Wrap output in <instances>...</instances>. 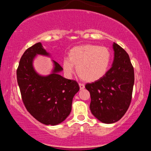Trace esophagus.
Here are the masks:
<instances>
[{
	"label": "esophagus",
	"instance_id": "34e87169",
	"mask_svg": "<svg viewBox=\"0 0 151 151\" xmlns=\"http://www.w3.org/2000/svg\"><path fill=\"white\" fill-rule=\"evenodd\" d=\"M79 88H80V89H84V84H81V83H79Z\"/></svg>",
	"mask_w": 151,
	"mask_h": 151
}]
</instances>
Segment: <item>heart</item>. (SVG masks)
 I'll return each mask as SVG.
<instances>
[{
  "label": "heart",
  "mask_w": 151,
  "mask_h": 151,
  "mask_svg": "<svg viewBox=\"0 0 151 151\" xmlns=\"http://www.w3.org/2000/svg\"><path fill=\"white\" fill-rule=\"evenodd\" d=\"M111 62V54L108 48L95 45H86L73 47L69 58L62 62L67 76L73 73L77 67V74L82 80L93 82L102 78L108 72Z\"/></svg>",
  "instance_id": "obj_1"
}]
</instances>
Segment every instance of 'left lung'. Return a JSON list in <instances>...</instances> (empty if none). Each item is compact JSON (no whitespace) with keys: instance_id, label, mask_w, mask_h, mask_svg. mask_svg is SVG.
<instances>
[{"instance_id":"left-lung-1","label":"left lung","mask_w":151,"mask_h":151,"mask_svg":"<svg viewBox=\"0 0 151 151\" xmlns=\"http://www.w3.org/2000/svg\"><path fill=\"white\" fill-rule=\"evenodd\" d=\"M114 60L111 68L99 80L88 83L90 110L96 119L113 124L124 116L131 104L134 70L128 53L114 42Z\"/></svg>"}]
</instances>
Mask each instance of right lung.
<instances>
[{"label": "right lung", "instance_id": "add662e5", "mask_svg": "<svg viewBox=\"0 0 151 151\" xmlns=\"http://www.w3.org/2000/svg\"><path fill=\"white\" fill-rule=\"evenodd\" d=\"M37 54L48 55L40 42L27 48L22 55L16 71L17 81L27 111L42 124L55 126L70 115L72 99L79 86L76 81L58 74L62 67L56 61H53L52 74L47 77L38 75L32 67Z\"/></svg>", "mask_w": 151, "mask_h": 151}]
</instances>
